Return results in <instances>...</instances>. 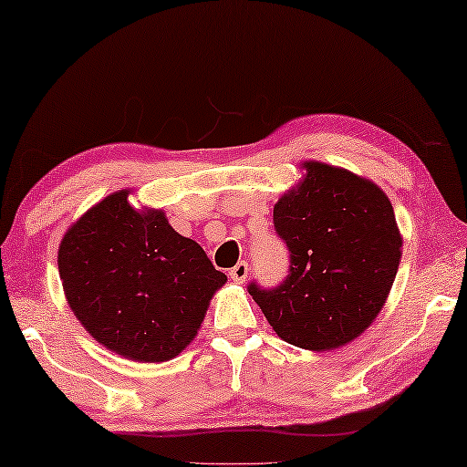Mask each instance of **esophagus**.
<instances>
[{
	"label": "esophagus",
	"mask_w": 467,
	"mask_h": 467,
	"mask_svg": "<svg viewBox=\"0 0 467 467\" xmlns=\"http://www.w3.org/2000/svg\"><path fill=\"white\" fill-rule=\"evenodd\" d=\"M248 271L250 266L246 261H240L238 265L234 266V269H229V277H232L234 281H238V284H244V281L248 279Z\"/></svg>",
	"instance_id": "34e87169"
}]
</instances>
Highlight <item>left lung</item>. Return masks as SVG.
<instances>
[{"instance_id": "8db88e82", "label": "left lung", "mask_w": 467, "mask_h": 467, "mask_svg": "<svg viewBox=\"0 0 467 467\" xmlns=\"http://www.w3.org/2000/svg\"><path fill=\"white\" fill-rule=\"evenodd\" d=\"M306 178L273 209L289 250L285 279L248 284L273 331L292 346H346L383 308L401 258L393 206L377 183L308 161Z\"/></svg>"}]
</instances>
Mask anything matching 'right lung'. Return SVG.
<instances>
[{
    "mask_svg": "<svg viewBox=\"0 0 467 467\" xmlns=\"http://www.w3.org/2000/svg\"><path fill=\"white\" fill-rule=\"evenodd\" d=\"M57 266L82 327L105 348L139 362L178 356L227 281L194 240L173 232L161 211H136L126 190L67 229Z\"/></svg>",
    "mask_w": 467,
    "mask_h": 467,
    "instance_id": "1",
    "label": "right lung"
}]
</instances>
